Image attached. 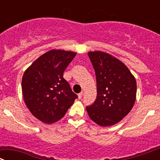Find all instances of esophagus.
Masks as SVG:
<instances>
[{"label":"esophagus","instance_id":"esophagus-1","mask_svg":"<svg viewBox=\"0 0 160 160\" xmlns=\"http://www.w3.org/2000/svg\"><path fill=\"white\" fill-rule=\"evenodd\" d=\"M82 96H83V92H81L79 93V94H78V98H79V99H81Z\"/></svg>","mask_w":160,"mask_h":160}]
</instances>
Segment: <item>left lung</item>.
Segmentation results:
<instances>
[{
  "label": "left lung",
  "mask_w": 160,
  "mask_h": 160,
  "mask_svg": "<svg viewBox=\"0 0 160 160\" xmlns=\"http://www.w3.org/2000/svg\"><path fill=\"white\" fill-rule=\"evenodd\" d=\"M94 68L97 96L87 106L91 119L103 127L119 122L128 114L136 96V81L120 60L103 52L88 53Z\"/></svg>",
  "instance_id": "8db88e82"
}]
</instances>
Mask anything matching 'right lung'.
I'll use <instances>...</instances> for the list:
<instances>
[{"instance_id":"add662e5","label":"right lung","mask_w":160,"mask_h":160,"mask_svg":"<svg viewBox=\"0 0 160 160\" xmlns=\"http://www.w3.org/2000/svg\"><path fill=\"white\" fill-rule=\"evenodd\" d=\"M77 53L51 50L41 56L24 72L22 92L31 113L45 123L64 117L78 96L63 77Z\"/></svg>"}]
</instances>
